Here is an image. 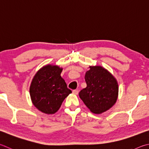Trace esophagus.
I'll use <instances>...</instances> for the list:
<instances>
[{
  "mask_svg": "<svg viewBox=\"0 0 149 149\" xmlns=\"http://www.w3.org/2000/svg\"><path fill=\"white\" fill-rule=\"evenodd\" d=\"M72 93L74 94H75V95H77V94H78V93H79V91H78L77 90H74L72 91Z\"/></svg>",
  "mask_w": 149,
  "mask_h": 149,
  "instance_id": "obj_1",
  "label": "esophagus"
}]
</instances>
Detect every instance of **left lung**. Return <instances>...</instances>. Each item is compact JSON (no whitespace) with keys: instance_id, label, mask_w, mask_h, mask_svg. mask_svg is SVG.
I'll use <instances>...</instances> for the list:
<instances>
[{"instance_id":"left-lung-1","label":"left lung","mask_w":149,"mask_h":149,"mask_svg":"<svg viewBox=\"0 0 149 149\" xmlns=\"http://www.w3.org/2000/svg\"><path fill=\"white\" fill-rule=\"evenodd\" d=\"M85 79L86 87L79 95L91 112L104 113L113 106L117 100L118 86L117 79L100 66H89Z\"/></svg>"}]
</instances>
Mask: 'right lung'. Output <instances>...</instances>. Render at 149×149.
<instances>
[{
    "label": "right lung",
    "instance_id": "right-lung-1",
    "mask_svg": "<svg viewBox=\"0 0 149 149\" xmlns=\"http://www.w3.org/2000/svg\"><path fill=\"white\" fill-rule=\"evenodd\" d=\"M63 68L47 64L40 68L32 80L30 95L32 104L45 114H54L72 93L61 74Z\"/></svg>",
    "mask_w": 149,
    "mask_h": 149
}]
</instances>
